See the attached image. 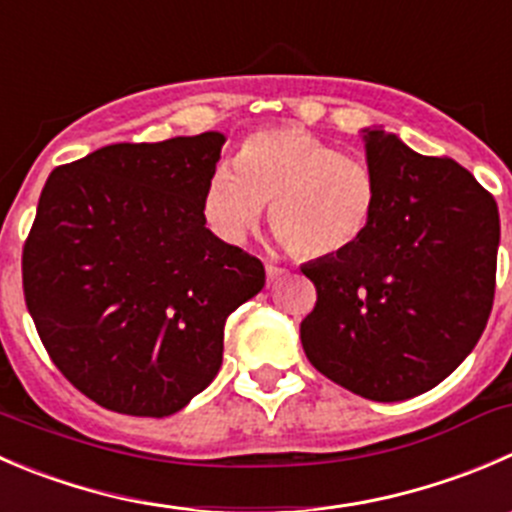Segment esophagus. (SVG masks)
Segmentation results:
<instances>
[{
  "label": "esophagus",
  "instance_id": "esophagus-1",
  "mask_svg": "<svg viewBox=\"0 0 512 512\" xmlns=\"http://www.w3.org/2000/svg\"><path fill=\"white\" fill-rule=\"evenodd\" d=\"M265 272H267V282H277L280 277L287 275L285 267H277V265H265Z\"/></svg>",
  "mask_w": 512,
  "mask_h": 512
}]
</instances>
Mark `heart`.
<instances>
[{
  "instance_id": "obj_1",
  "label": "heart",
  "mask_w": 512,
  "mask_h": 512,
  "mask_svg": "<svg viewBox=\"0 0 512 512\" xmlns=\"http://www.w3.org/2000/svg\"><path fill=\"white\" fill-rule=\"evenodd\" d=\"M375 172L302 127L247 135L235 167L217 165L202 195V215L220 240L240 245L262 210L297 255L337 257L360 245L377 215Z\"/></svg>"
}]
</instances>
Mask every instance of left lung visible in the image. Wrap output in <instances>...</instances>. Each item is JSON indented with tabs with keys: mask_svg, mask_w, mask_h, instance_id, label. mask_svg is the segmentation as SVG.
<instances>
[{
	"mask_svg": "<svg viewBox=\"0 0 512 512\" xmlns=\"http://www.w3.org/2000/svg\"><path fill=\"white\" fill-rule=\"evenodd\" d=\"M377 215L360 245L302 267L317 302L300 325L315 370L360 398L398 403L443 382L475 347L495 297L493 195L450 157L365 130Z\"/></svg>",
	"mask_w": 512,
	"mask_h": 512,
	"instance_id": "left-lung-1",
	"label": "left lung"
}]
</instances>
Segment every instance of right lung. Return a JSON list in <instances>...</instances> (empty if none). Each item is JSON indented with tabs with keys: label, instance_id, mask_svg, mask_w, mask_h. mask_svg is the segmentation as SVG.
<instances>
[{
	"label": "right lung",
	"instance_id": "right-lung-1",
	"mask_svg": "<svg viewBox=\"0 0 512 512\" xmlns=\"http://www.w3.org/2000/svg\"><path fill=\"white\" fill-rule=\"evenodd\" d=\"M225 137L119 142L57 167L22 252L44 350L102 408L165 418L222 365L225 322L265 287L257 257L205 227Z\"/></svg>",
	"mask_w": 512,
	"mask_h": 512
}]
</instances>
